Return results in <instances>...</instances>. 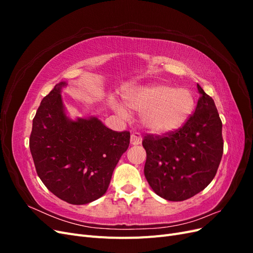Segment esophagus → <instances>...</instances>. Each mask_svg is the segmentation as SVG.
Listing matches in <instances>:
<instances>
[{
	"label": "esophagus",
	"mask_w": 253,
	"mask_h": 253,
	"mask_svg": "<svg viewBox=\"0 0 253 253\" xmlns=\"http://www.w3.org/2000/svg\"><path fill=\"white\" fill-rule=\"evenodd\" d=\"M141 142H142V138L139 133H133L131 135V144L138 145V144H141Z\"/></svg>",
	"instance_id": "obj_1"
}]
</instances>
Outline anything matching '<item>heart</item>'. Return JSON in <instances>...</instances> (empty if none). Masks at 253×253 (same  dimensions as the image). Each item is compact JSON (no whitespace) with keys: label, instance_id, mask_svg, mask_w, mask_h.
Here are the masks:
<instances>
[{"label":"heart","instance_id":"heart-1","mask_svg":"<svg viewBox=\"0 0 253 253\" xmlns=\"http://www.w3.org/2000/svg\"><path fill=\"white\" fill-rule=\"evenodd\" d=\"M131 109L141 113V124L155 134L170 133L188 120L194 109V98L187 88H174L165 84H154L134 91L127 97ZM113 109L122 118L129 114L124 105L115 102Z\"/></svg>","mask_w":253,"mask_h":253}]
</instances>
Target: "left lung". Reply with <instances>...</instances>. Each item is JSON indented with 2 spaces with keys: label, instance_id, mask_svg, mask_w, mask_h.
<instances>
[{
  "label": "left lung",
  "instance_id": "obj_1",
  "mask_svg": "<svg viewBox=\"0 0 253 253\" xmlns=\"http://www.w3.org/2000/svg\"><path fill=\"white\" fill-rule=\"evenodd\" d=\"M201 97L182 127L165 136L148 135L144 176L160 197L181 202L203 191L214 178L223 156L221 120L213 99L197 84Z\"/></svg>",
  "mask_w": 253,
  "mask_h": 253
}]
</instances>
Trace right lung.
<instances>
[{"label":"right lung","mask_w":253,"mask_h":253,"mask_svg":"<svg viewBox=\"0 0 253 253\" xmlns=\"http://www.w3.org/2000/svg\"><path fill=\"white\" fill-rule=\"evenodd\" d=\"M65 81L43 98L33 120L29 149L36 170L52 194L85 205L109 188L115 167L129 144V132H115L89 116L71 119L61 97Z\"/></svg>","instance_id":"add662e5"}]
</instances>
